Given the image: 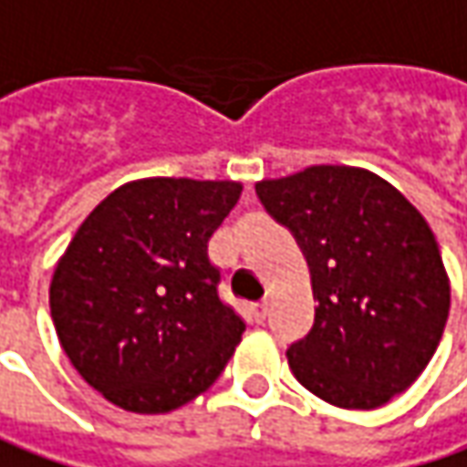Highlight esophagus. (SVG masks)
<instances>
[{
    "label": "esophagus",
    "mask_w": 467,
    "mask_h": 467,
    "mask_svg": "<svg viewBox=\"0 0 467 467\" xmlns=\"http://www.w3.org/2000/svg\"><path fill=\"white\" fill-rule=\"evenodd\" d=\"M265 313H268V305H265V302H255V305H250V315H253V320H255V323H264Z\"/></svg>",
    "instance_id": "obj_1"
}]
</instances>
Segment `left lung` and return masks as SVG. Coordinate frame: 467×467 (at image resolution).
<instances>
[{
    "label": "left lung",
    "instance_id": "1",
    "mask_svg": "<svg viewBox=\"0 0 467 467\" xmlns=\"http://www.w3.org/2000/svg\"><path fill=\"white\" fill-rule=\"evenodd\" d=\"M307 258L315 323L289 346L295 378L338 409H378L434 357L450 315L440 245L419 209L362 168H313L255 183Z\"/></svg>",
    "mask_w": 467,
    "mask_h": 467
}]
</instances>
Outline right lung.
<instances>
[{
	"mask_svg": "<svg viewBox=\"0 0 467 467\" xmlns=\"http://www.w3.org/2000/svg\"><path fill=\"white\" fill-rule=\"evenodd\" d=\"M234 181L144 178L116 188L51 279V317L74 369L113 406L168 413L214 385L245 330L219 299L209 237Z\"/></svg>",
	"mask_w": 467,
	"mask_h": 467,
	"instance_id": "obj_1",
	"label": "right lung"
}]
</instances>
